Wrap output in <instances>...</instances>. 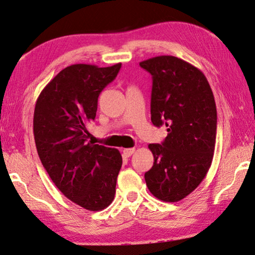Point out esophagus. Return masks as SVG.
<instances>
[{
    "label": "esophagus",
    "instance_id": "1",
    "mask_svg": "<svg viewBox=\"0 0 255 255\" xmlns=\"http://www.w3.org/2000/svg\"><path fill=\"white\" fill-rule=\"evenodd\" d=\"M134 151H135V148H124L123 154L126 155L127 157H129V156H132L134 154Z\"/></svg>",
    "mask_w": 255,
    "mask_h": 255
}]
</instances>
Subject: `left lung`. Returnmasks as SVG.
Here are the masks:
<instances>
[{"label": "left lung", "instance_id": "1", "mask_svg": "<svg viewBox=\"0 0 255 255\" xmlns=\"http://www.w3.org/2000/svg\"><path fill=\"white\" fill-rule=\"evenodd\" d=\"M152 77L150 115L168 128L160 144H149L154 165L145 173L150 193L178 202L200 185L212 165L217 111L212 88L201 70L172 55L142 61Z\"/></svg>", "mask_w": 255, "mask_h": 255}]
</instances>
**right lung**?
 <instances>
[{
  "instance_id": "right-lung-1",
  "label": "right lung",
  "mask_w": 255,
  "mask_h": 255,
  "mask_svg": "<svg viewBox=\"0 0 255 255\" xmlns=\"http://www.w3.org/2000/svg\"><path fill=\"white\" fill-rule=\"evenodd\" d=\"M121 63L108 67L73 64L50 81L36 101L33 136L49 177L75 204L98 212L116 194L122 156L116 148L88 142L98 97Z\"/></svg>"
}]
</instances>
